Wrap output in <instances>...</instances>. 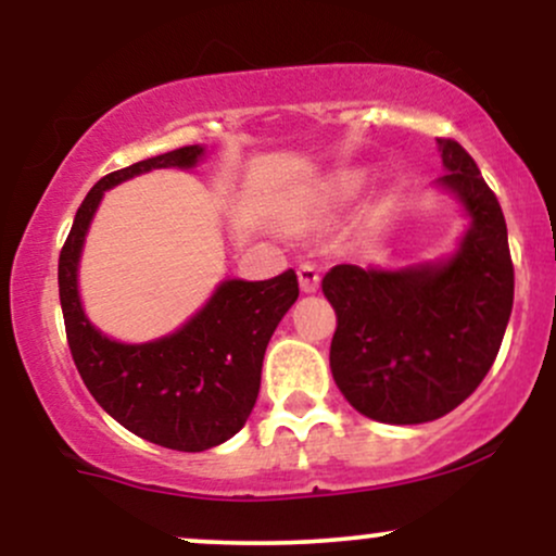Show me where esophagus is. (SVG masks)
I'll list each match as a JSON object with an SVG mask.
<instances>
[{
  "instance_id": "esophagus-1",
  "label": "esophagus",
  "mask_w": 556,
  "mask_h": 556,
  "mask_svg": "<svg viewBox=\"0 0 556 556\" xmlns=\"http://www.w3.org/2000/svg\"><path fill=\"white\" fill-rule=\"evenodd\" d=\"M298 282L303 292H316L318 285H321V274H318L314 264H303L298 269Z\"/></svg>"
}]
</instances>
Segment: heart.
Returning a JSON list of instances; mask_svg holds the SVG:
<instances>
[{
	"mask_svg": "<svg viewBox=\"0 0 556 556\" xmlns=\"http://www.w3.org/2000/svg\"><path fill=\"white\" fill-rule=\"evenodd\" d=\"M361 185V177L358 175H342L340 180L334 182V188L329 190V198H342V195H350L355 188Z\"/></svg>",
	"mask_w": 556,
	"mask_h": 556,
	"instance_id": "heart-1",
	"label": "heart"
}]
</instances>
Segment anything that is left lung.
I'll return each instance as SVG.
<instances>
[{"label":"left lung","mask_w":556,"mask_h":556,"mask_svg":"<svg viewBox=\"0 0 556 556\" xmlns=\"http://www.w3.org/2000/svg\"><path fill=\"white\" fill-rule=\"evenodd\" d=\"M470 229L455 258L402 271L340 264L321 279L337 314L329 363L340 392L381 424L455 410L494 366L513 314L515 269L494 190L457 140L437 138Z\"/></svg>","instance_id":"left-lung-1"}]
</instances>
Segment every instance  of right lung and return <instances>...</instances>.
<instances>
[{
  "mask_svg": "<svg viewBox=\"0 0 556 556\" xmlns=\"http://www.w3.org/2000/svg\"><path fill=\"white\" fill-rule=\"evenodd\" d=\"M201 146H182L110 172L88 190L60 253V303L70 353L83 384L136 437L167 450L203 452L235 437L261 389V366L274 329L298 300V274L264 282H222L206 308L175 334L123 344L91 327L78 300V258L101 195L149 169L193 167Z\"/></svg>",
  "mask_w": 556,
  "mask_h": 556,
  "instance_id": "add662e5",
  "label": "right lung"
}]
</instances>
